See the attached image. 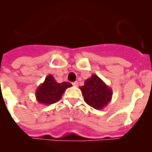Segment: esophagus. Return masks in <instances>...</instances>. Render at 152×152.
Instances as JSON below:
<instances>
[{
  "mask_svg": "<svg viewBox=\"0 0 152 152\" xmlns=\"http://www.w3.org/2000/svg\"><path fill=\"white\" fill-rule=\"evenodd\" d=\"M72 85L75 86V87H77V86H78V82H77V81L73 82V83H72Z\"/></svg>",
  "mask_w": 152,
  "mask_h": 152,
  "instance_id": "34e87169",
  "label": "esophagus"
}]
</instances>
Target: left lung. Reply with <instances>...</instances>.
<instances>
[{
	"mask_svg": "<svg viewBox=\"0 0 152 152\" xmlns=\"http://www.w3.org/2000/svg\"><path fill=\"white\" fill-rule=\"evenodd\" d=\"M80 89L84 101L96 110H103L112 99V89L94 74L84 81Z\"/></svg>",
	"mask_w": 152,
	"mask_h": 152,
	"instance_id": "1",
	"label": "left lung"
}]
</instances>
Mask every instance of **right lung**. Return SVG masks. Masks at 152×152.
Listing matches in <instances>:
<instances>
[{
	"instance_id": "1",
	"label": "right lung",
	"mask_w": 152,
	"mask_h": 152,
	"mask_svg": "<svg viewBox=\"0 0 152 152\" xmlns=\"http://www.w3.org/2000/svg\"><path fill=\"white\" fill-rule=\"evenodd\" d=\"M72 84L69 82L58 83L52 75L45 77L42 84L36 91V98L39 103L50 105L61 99L64 91L71 88Z\"/></svg>"
}]
</instances>
